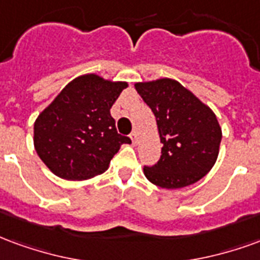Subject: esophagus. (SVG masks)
Listing matches in <instances>:
<instances>
[{"mask_svg": "<svg viewBox=\"0 0 260 260\" xmlns=\"http://www.w3.org/2000/svg\"><path fill=\"white\" fill-rule=\"evenodd\" d=\"M130 138H132V143L133 144H137V134L133 132L132 134H130Z\"/></svg>", "mask_w": 260, "mask_h": 260, "instance_id": "1", "label": "esophagus"}]
</instances>
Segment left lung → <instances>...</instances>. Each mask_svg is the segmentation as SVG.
<instances>
[{
    "mask_svg": "<svg viewBox=\"0 0 260 260\" xmlns=\"http://www.w3.org/2000/svg\"><path fill=\"white\" fill-rule=\"evenodd\" d=\"M136 90L156 119L162 155L144 166L152 184L174 190L201 180L215 165L221 141L216 115L179 81L136 83Z\"/></svg>",
    "mask_w": 260,
    "mask_h": 260,
    "instance_id": "left-lung-1",
    "label": "left lung"
}]
</instances>
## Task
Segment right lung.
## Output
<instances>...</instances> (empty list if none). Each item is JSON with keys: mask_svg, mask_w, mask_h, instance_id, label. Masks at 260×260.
Returning a JSON list of instances; mask_svg holds the SVG:
<instances>
[{"mask_svg": "<svg viewBox=\"0 0 260 260\" xmlns=\"http://www.w3.org/2000/svg\"><path fill=\"white\" fill-rule=\"evenodd\" d=\"M127 83L96 75L72 80L34 123V148L47 168L65 180L104 173L122 144L111 108Z\"/></svg>", "mask_w": 260, "mask_h": 260, "instance_id": "1", "label": "right lung"}]
</instances>
